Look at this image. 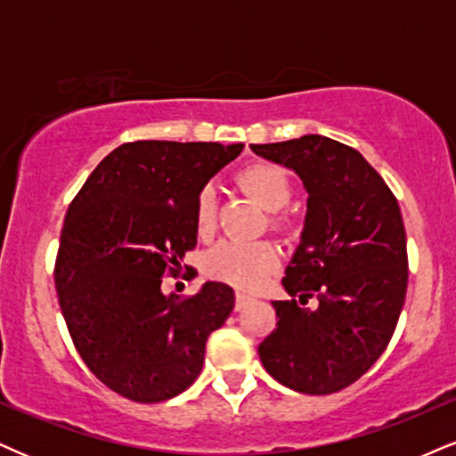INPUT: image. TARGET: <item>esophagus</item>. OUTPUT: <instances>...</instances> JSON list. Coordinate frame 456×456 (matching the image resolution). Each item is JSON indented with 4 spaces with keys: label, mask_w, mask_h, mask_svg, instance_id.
Wrapping results in <instances>:
<instances>
[{
    "label": "esophagus",
    "mask_w": 456,
    "mask_h": 456,
    "mask_svg": "<svg viewBox=\"0 0 456 456\" xmlns=\"http://www.w3.org/2000/svg\"><path fill=\"white\" fill-rule=\"evenodd\" d=\"M252 301V297L250 295H246V293H242V290H238V293H235V310H244L246 305H248Z\"/></svg>",
    "instance_id": "esophagus-1"
}]
</instances>
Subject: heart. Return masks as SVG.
I'll use <instances>...</instances> for the list:
<instances>
[{
    "mask_svg": "<svg viewBox=\"0 0 456 456\" xmlns=\"http://www.w3.org/2000/svg\"><path fill=\"white\" fill-rule=\"evenodd\" d=\"M238 183L256 204L267 212H278L290 200V180L282 167L273 163H252L238 174ZM216 189L201 186L195 200V232L200 238H210L216 229ZM276 227H287L282 216L273 218ZM281 256L270 242H224L206 252L201 267L212 281L233 284L238 289H259L270 273L276 272Z\"/></svg>",
    "mask_w": 456,
    "mask_h": 456,
    "instance_id": "heart-1",
    "label": "heart"
}]
</instances>
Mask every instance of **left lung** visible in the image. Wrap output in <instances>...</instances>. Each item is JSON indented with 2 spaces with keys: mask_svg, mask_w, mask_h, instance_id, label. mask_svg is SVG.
Instances as JSON below:
<instances>
[{
  "mask_svg": "<svg viewBox=\"0 0 456 456\" xmlns=\"http://www.w3.org/2000/svg\"><path fill=\"white\" fill-rule=\"evenodd\" d=\"M252 152L293 169L308 191L299 246L272 301L276 329L259 344L267 374L305 395L346 388L391 342L408 252L399 204L363 155L325 135H301Z\"/></svg>",
  "mask_w": 456,
  "mask_h": 456,
  "instance_id": "8db88e82",
  "label": "left lung"
}]
</instances>
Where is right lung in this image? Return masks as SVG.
I'll use <instances>...</instances> for the list:
<instances>
[{
	"instance_id": "obj_1",
	"label": "right lung",
	"mask_w": 456,
	"mask_h": 456,
	"mask_svg": "<svg viewBox=\"0 0 456 456\" xmlns=\"http://www.w3.org/2000/svg\"><path fill=\"white\" fill-rule=\"evenodd\" d=\"M244 144L140 140L114 148L65 214L54 287L86 367L114 393L159 403L204 367L208 336L232 314L233 289L161 290L197 244L195 200Z\"/></svg>"
}]
</instances>
